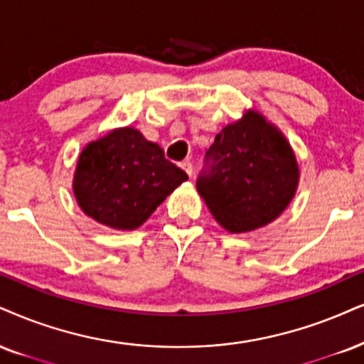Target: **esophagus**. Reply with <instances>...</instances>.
<instances>
[{"label": "esophagus", "mask_w": 364, "mask_h": 364, "mask_svg": "<svg viewBox=\"0 0 364 364\" xmlns=\"http://www.w3.org/2000/svg\"><path fill=\"white\" fill-rule=\"evenodd\" d=\"M181 167H182L183 170H186V173H187V175H189V177H191V175H192V172H194V170H192V164H191V161H189V160L182 161V164H181Z\"/></svg>", "instance_id": "obj_1"}]
</instances>
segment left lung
I'll use <instances>...</instances> for the list:
<instances>
[{
    "instance_id": "obj_1",
    "label": "left lung",
    "mask_w": 364,
    "mask_h": 364,
    "mask_svg": "<svg viewBox=\"0 0 364 364\" xmlns=\"http://www.w3.org/2000/svg\"><path fill=\"white\" fill-rule=\"evenodd\" d=\"M297 182V161L284 134L262 114L248 113L216 134L196 186L223 228L246 232L280 216Z\"/></svg>"
}]
</instances>
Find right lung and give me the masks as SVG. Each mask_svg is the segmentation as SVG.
Returning <instances> with one entry per match:
<instances>
[{
    "instance_id": "add662e5",
    "label": "right lung",
    "mask_w": 364,
    "mask_h": 364,
    "mask_svg": "<svg viewBox=\"0 0 364 364\" xmlns=\"http://www.w3.org/2000/svg\"><path fill=\"white\" fill-rule=\"evenodd\" d=\"M187 173L138 129L123 128L89 143L79 156L74 194L84 213L116 230H134Z\"/></svg>"
}]
</instances>
